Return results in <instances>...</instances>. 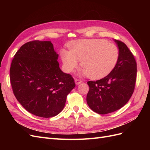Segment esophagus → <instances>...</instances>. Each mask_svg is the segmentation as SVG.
<instances>
[{"mask_svg": "<svg viewBox=\"0 0 150 150\" xmlns=\"http://www.w3.org/2000/svg\"><path fill=\"white\" fill-rule=\"evenodd\" d=\"M75 83L76 85H79L81 83H82V81L80 80V79H75Z\"/></svg>", "mask_w": 150, "mask_h": 150, "instance_id": "1", "label": "esophagus"}]
</instances>
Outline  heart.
I'll return each mask as SVG.
<instances>
[{
	"label": "heart",
	"instance_id": "heart-1",
	"mask_svg": "<svg viewBox=\"0 0 150 150\" xmlns=\"http://www.w3.org/2000/svg\"><path fill=\"white\" fill-rule=\"evenodd\" d=\"M69 47L70 51H61L63 68L67 72L74 71L81 61L83 67L78 74L98 79L110 74L118 61V47L106 40H78L69 44Z\"/></svg>",
	"mask_w": 150,
	"mask_h": 150
}]
</instances>
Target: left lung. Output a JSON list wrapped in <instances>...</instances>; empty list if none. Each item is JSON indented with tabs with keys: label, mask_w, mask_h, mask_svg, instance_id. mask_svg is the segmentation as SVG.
I'll use <instances>...</instances> for the list:
<instances>
[{
	"label": "left lung",
	"mask_w": 150,
	"mask_h": 150,
	"mask_svg": "<svg viewBox=\"0 0 150 150\" xmlns=\"http://www.w3.org/2000/svg\"><path fill=\"white\" fill-rule=\"evenodd\" d=\"M119 49L115 67L104 78L88 81L86 101L91 110L100 115L120 110L132 96L137 79V62L126 45L114 39Z\"/></svg>",
	"instance_id": "obj_1"
}]
</instances>
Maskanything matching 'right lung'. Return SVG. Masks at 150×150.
<instances>
[{
  "mask_svg": "<svg viewBox=\"0 0 150 150\" xmlns=\"http://www.w3.org/2000/svg\"><path fill=\"white\" fill-rule=\"evenodd\" d=\"M58 57L51 41L33 40L22 46L12 59L10 80L13 93L34 115H57L76 86L72 77L61 70Z\"/></svg>",
  "mask_w": 150,
  "mask_h": 150,
  "instance_id": "add662e5",
  "label": "right lung"
}]
</instances>
